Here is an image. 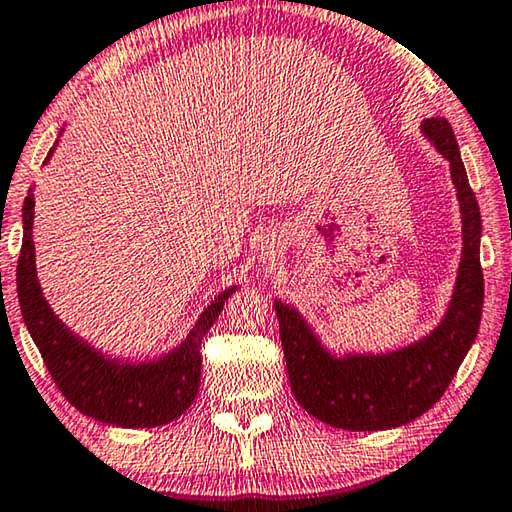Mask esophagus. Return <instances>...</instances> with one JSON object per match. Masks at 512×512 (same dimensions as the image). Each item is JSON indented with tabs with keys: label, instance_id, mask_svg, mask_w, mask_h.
<instances>
[{
	"label": "esophagus",
	"instance_id": "obj_1",
	"mask_svg": "<svg viewBox=\"0 0 512 512\" xmlns=\"http://www.w3.org/2000/svg\"><path fill=\"white\" fill-rule=\"evenodd\" d=\"M277 248L273 246V244H266V246H262V253H259V259H262V262H266V264H273L275 259H277Z\"/></svg>",
	"mask_w": 512,
	"mask_h": 512
}]
</instances>
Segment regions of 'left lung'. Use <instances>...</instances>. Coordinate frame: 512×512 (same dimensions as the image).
Listing matches in <instances>:
<instances>
[{"mask_svg": "<svg viewBox=\"0 0 512 512\" xmlns=\"http://www.w3.org/2000/svg\"><path fill=\"white\" fill-rule=\"evenodd\" d=\"M422 133L447 158L463 221L461 264L438 327L406 348L384 354L329 352L298 309L275 300L291 391L320 422L348 431H384L420 418L452 384L472 348L483 309L481 212L445 117L422 121Z\"/></svg>", "mask_w": 512, "mask_h": 512, "instance_id": "left-lung-1", "label": "left lung"}]
</instances>
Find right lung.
Masks as SVG:
<instances>
[{
  "label": "right lung",
  "mask_w": 512,
  "mask_h": 512,
  "mask_svg": "<svg viewBox=\"0 0 512 512\" xmlns=\"http://www.w3.org/2000/svg\"><path fill=\"white\" fill-rule=\"evenodd\" d=\"M63 133V131H60ZM58 133V135H60ZM56 149V146H54ZM45 158L49 162L51 153ZM33 187L22 207V250L17 259V298L24 325L65 400L88 418L115 427L149 429L183 415L201 384V341L237 287L219 293L189 329L185 341L153 361H121L76 336L42 296L33 246Z\"/></svg>",
  "instance_id": "obj_1"
}]
</instances>
